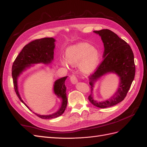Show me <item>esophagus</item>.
I'll return each instance as SVG.
<instances>
[{"instance_id": "1", "label": "esophagus", "mask_w": 147, "mask_h": 147, "mask_svg": "<svg viewBox=\"0 0 147 147\" xmlns=\"http://www.w3.org/2000/svg\"><path fill=\"white\" fill-rule=\"evenodd\" d=\"M70 81L72 84H76L78 82V79L75 75H72L70 76Z\"/></svg>"}]
</instances>
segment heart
I'll return each mask as SVG.
<instances>
[{"label":"heart","mask_w":147,"mask_h":147,"mask_svg":"<svg viewBox=\"0 0 147 147\" xmlns=\"http://www.w3.org/2000/svg\"><path fill=\"white\" fill-rule=\"evenodd\" d=\"M65 59L62 60L61 64L68 67V63L72 65L79 64L80 69L84 74L94 72L100 61L99 50L86 43H82L72 46L66 51Z\"/></svg>","instance_id":"1"}]
</instances>
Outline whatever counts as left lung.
Instances as JSON below:
<instances>
[{"label": "left lung", "mask_w": 147, "mask_h": 147, "mask_svg": "<svg viewBox=\"0 0 147 147\" xmlns=\"http://www.w3.org/2000/svg\"><path fill=\"white\" fill-rule=\"evenodd\" d=\"M99 34L104 43L103 61L95 72L89 76L91 94L88 99L91 103L99 108H107L117 105L124 100L134 80L136 72L134 53L129 45L109 29L94 30ZM109 73H116L120 77L118 90L111 99L97 102L93 97L94 83L99 78Z\"/></svg>", "instance_id": "1"}]
</instances>
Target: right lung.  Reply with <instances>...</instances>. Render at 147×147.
<instances>
[{"label":"right lung","instance_id":"1","mask_svg":"<svg viewBox=\"0 0 147 147\" xmlns=\"http://www.w3.org/2000/svg\"><path fill=\"white\" fill-rule=\"evenodd\" d=\"M55 39L52 37L37 39L30 42L24 47L13 64L11 74L15 91L18 97L29 109H30L29 107L22 100L20 95L18 88V77L26 68L29 67L32 64L38 63L48 64L51 63L54 58L53 55L55 47ZM67 77H64L56 80L53 88L55 94L62 100L59 109L56 113L48 115H40L35 113L37 116L42 119H51L59 117L64 113L67 104V97L66 96L65 85Z\"/></svg>","mask_w":147,"mask_h":147}]
</instances>
